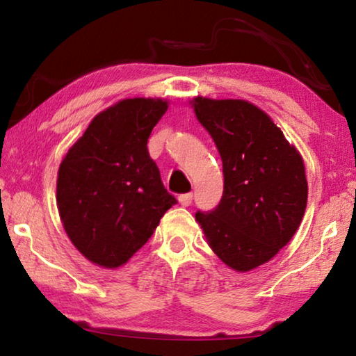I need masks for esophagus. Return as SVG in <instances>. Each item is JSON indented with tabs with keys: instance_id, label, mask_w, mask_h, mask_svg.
<instances>
[{
	"instance_id": "obj_1",
	"label": "esophagus",
	"mask_w": 356,
	"mask_h": 356,
	"mask_svg": "<svg viewBox=\"0 0 356 356\" xmlns=\"http://www.w3.org/2000/svg\"><path fill=\"white\" fill-rule=\"evenodd\" d=\"M191 201H193V195H191V193H184V195L179 196V202L182 204L184 207H188L190 204H191Z\"/></svg>"
}]
</instances>
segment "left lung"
I'll list each match as a JSON object with an SVG mask.
<instances>
[{"mask_svg":"<svg viewBox=\"0 0 356 356\" xmlns=\"http://www.w3.org/2000/svg\"><path fill=\"white\" fill-rule=\"evenodd\" d=\"M213 138L225 188L210 212H196L210 248L227 267L248 272L293 237L308 202L303 159L262 110L245 100L191 102Z\"/></svg>","mask_w":356,"mask_h":356,"instance_id":"left-lung-1","label":"left lung"}]
</instances>
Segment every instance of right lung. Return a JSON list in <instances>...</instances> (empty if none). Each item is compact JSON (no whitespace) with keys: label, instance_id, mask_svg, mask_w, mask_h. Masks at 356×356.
<instances>
[{"label":"right lung","instance_id":"obj_1","mask_svg":"<svg viewBox=\"0 0 356 356\" xmlns=\"http://www.w3.org/2000/svg\"><path fill=\"white\" fill-rule=\"evenodd\" d=\"M166 110L161 99L120 100L91 120L59 166L63 226L75 248L100 267L127 262L177 202L147 150Z\"/></svg>","mask_w":356,"mask_h":356}]
</instances>
